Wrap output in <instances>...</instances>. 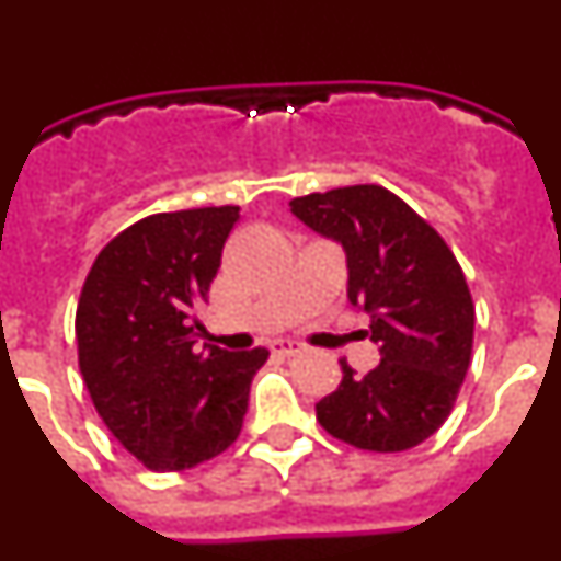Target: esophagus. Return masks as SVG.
Listing matches in <instances>:
<instances>
[{
    "mask_svg": "<svg viewBox=\"0 0 561 561\" xmlns=\"http://www.w3.org/2000/svg\"><path fill=\"white\" fill-rule=\"evenodd\" d=\"M270 348H272V354H280V356L304 354V345H300V342H291V340H275Z\"/></svg>",
    "mask_w": 561,
    "mask_h": 561,
    "instance_id": "1",
    "label": "esophagus"
}]
</instances>
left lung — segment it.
<instances>
[{
  "mask_svg": "<svg viewBox=\"0 0 561 561\" xmlns=\"http://www.w3.org/2000/svg\"><path fill=\"white\" fill-rule=\"evenodd\" d=\"M297 219L340 241L348 300L370 314L381 362L317 401L334 438L368 453L419 447L449 419L472 362L474 304L447 241L381 185L334 187L289 202Z\"/></svg>",
  "mask_w": 561,
  "mask_h": 561,
  "instance_id": "obj_1",
  "label": "left lung"
}]
</instances>
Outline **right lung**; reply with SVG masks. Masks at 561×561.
<instances>
[{
	"mask_svg": "<svg viewBox=\"0 0 561 561\" xmlns=\"http://www.w3.org/2000/svg\"><path fill=\"white\" fill-rule=\"evenodd\" d=\"M236 205L153 213L114 236L76 311L78 365L108 433L153 472H180L241 435L250 385L270 351L196 354Z\"/></svg>",
	"mask_w": 561,
	"mask_h": 561,
	"instance_id": "right-lung-1",
	"label": "right lung"
}]
</instances>
